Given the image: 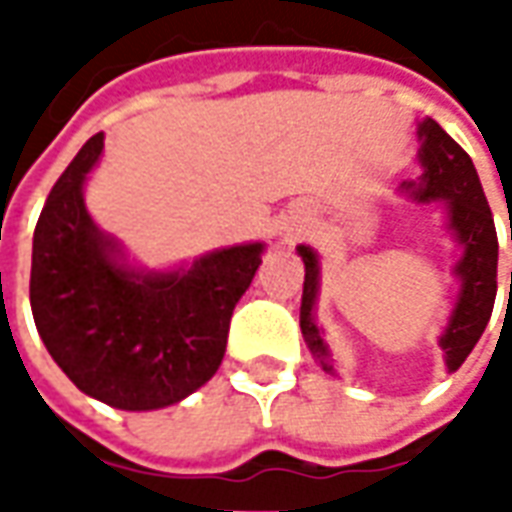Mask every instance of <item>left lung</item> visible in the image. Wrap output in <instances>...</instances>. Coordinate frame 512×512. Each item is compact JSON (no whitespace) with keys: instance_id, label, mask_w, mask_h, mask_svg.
I'll use <instances>...</instances> for the list:
<instances>
[{"instance_id":"8db88e82","label":"left lung","mask_w":512,"mask_h":512,"mask_svg":"<svg viewBox=\"0 0 512 512\" xmlns=\"http://www.w3.org/2000/svg\"><path fill=\"white\" fill-rule=\"evenodd\" d=\"M419 164L422 178L406 180L403 189L417 202H444L447 208V224H450L455 241L463 246V255L455 266V277L461 279V293L455 299L447 329L439 337L447 370L455 373L472 354L477 340L483 337L488 318L494 312L496 299V257H499V241L488 200L477 178L472 158L452 139L436 120L419 123ZM512 241V227H510ZM304 260V293H301V334L310 345V351L318 356L323 370L332 373L329 362V345L323 343V332L315 323V301L321 288V266L318 252L312 246H299ZM512 285V274H510ZM512 290V288H510Z\"/></svg>"}]
</instances>
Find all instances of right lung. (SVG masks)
<instances>
[{
  "label": "right lung",
  "instance_id": "add662e5",
  "mask_svg": "<svg viewBox=\"0 0 512 512\" xmlns=\"http://www.w3.org/2000/svg\"><path fill=\"white\" fill-rule=\"evenodd\" d=\"M104 134L90 136L40 211L29 304L51 359L84 395L153 411L219 370L230 318L263 263V244L202 255L175 271H139L84 208V180Z\"/></svg>",
  "mask_w": 512,
  "mask_h": 512
}]
</instances>
